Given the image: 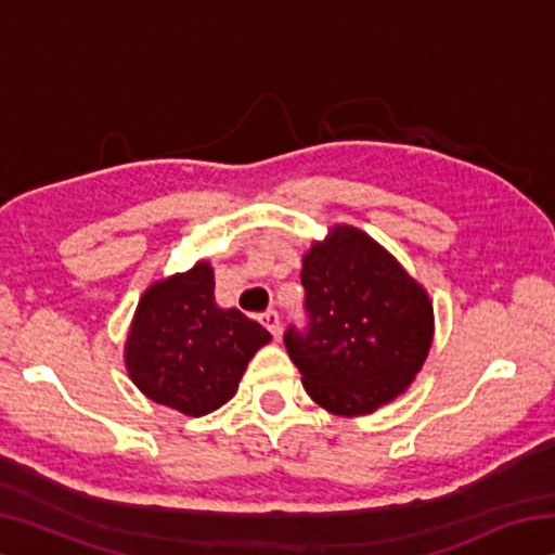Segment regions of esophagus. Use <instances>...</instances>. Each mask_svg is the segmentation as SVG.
<instances>
[{"mask_svg": "<svg viewBox=\"0 0 555 555\" xmlns=\"http://www.w3.org/2000/svg\"><path fill=\"white\" fill-rule=\"evenodd\" d=\"M261 325L267 327V331L274 335V337H279L281 335V321H279V313L276 311H267V313H261Z\"/></svg>", "mask_w": 555, "mask_h": 555, "instance_id": "1", "label": "esophagus"}]
</instances>
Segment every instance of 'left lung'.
Listing matches in <instances>:
<instances>
[{"instance_id":"obj_1","label":"left lung","mask_w":555,"mask_h":555,"mask_svg":"<svg viewBox=\"0 0 555 555\" xmlns=\"http://www.w3.org/2000/svg\"><path fill=\"white\" fill-rule=\"evenodd\" d=\"M304 331L284 335L304 389L337 416H364L409 389L434 343V304L370 234L335 224L304 255Z\"/></svg>"}]
</instances>
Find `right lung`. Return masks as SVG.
<instances>
[{
  "instance_id": "obj_1",
  "label": "right lung",
  "mask_w": 555,
  "mask_h": 555,
  "mask_svg": "<svg viewBox=\"0 0 555 555\" xmlns=\"http://www.w3.org/2000/svg\"><path fill=\"white\" fill-rule=\"evenodd\" d=\"M269 340L267 327L215 304L212 267L198 261L144 291L125 362L149 399L185 416H205L234 397L249 360Z\"/></svg>"
}]
</instances>
